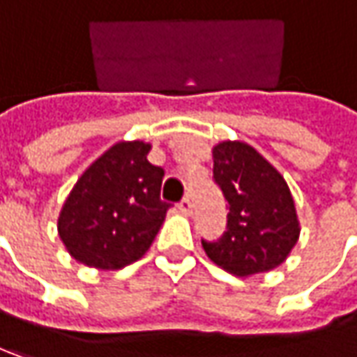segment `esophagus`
<instances>
[{
    "instance_id": "1",
    "label": "esophagus",
    "mask_w": 357,
    "mask_h": 357,
    "mask_svg": "<svg viewBox=\"0 0 357 357\" xmlns=\"http://www.w3.org/2000/svg\"><path fill=\"white\" fill-rule=\"evenodd\" d=\"M179 212H183V214H192V202L190 198H183L181 202L178 204Z\"/></svg>"
}]
</instances>
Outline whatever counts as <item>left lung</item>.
Returning a JSON list of instances; mask_svg holds the SVG:
<instances>
[{"label":"left lung","mask_w":357,"mask_h":357,"mask_svg":"<svg viewBox=\"0 0 357 357\" xmlns=\"http://www.w3.org/2000/svg\"><path fill=\"white\" fill-rule=\"evenodd\" d=\"M212 158L214 181L228 202V222L218 241H202L208 259L236 277L279 266L301 232L287 181L241 141L218 143Z\"/></svg>","instance_id":"8db88e82"}]
</instances>
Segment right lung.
<instances>
[{
    "instance_id": "obj_1",
    "label": "right lung",
    "mask_w": 357,
    "mask_h": 357,
    "mask_svg": "<svg viewBox=\"0 0 357 357\" xmlns=\"http://www.w3.org/2000/svg\"><path fill=\"white\" fill-rule=\"evenodd\" d=\"M151 145L123 141L80 176L66 198L58 234L78 262L116 271L139 261L155 241L169 208L163 169L147 161Z\"/></svg>"
}]
</instances>
